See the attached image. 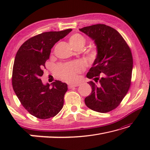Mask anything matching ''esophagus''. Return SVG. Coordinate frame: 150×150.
I'll return each mask as SVG.
<instances>
[{"instance_id": "34e87169", "label": "esophagus", "mask_w": 150, "mask_h": 150, "mask_svg": "<svg viewBox=\"0 0 150 150\" xmlns=\"http://www.w3.org/2000/svg\"><path fill=\"white\" fill-rule=\"evenodd\" d=\"M79 85V83H73V84H69L68 85V87L69 88H71L73 87H77V86Z\"/></svg>"}]
</instances>
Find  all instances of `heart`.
<instances>
[{
  "label": "heart",
  "instance_id": "b5f03b06",
  "mask_svg": "<svg viewBox=\"0 0 150 150\" xmlns=\"http://www.w3.org/2000/svg\"><path fill=\"white\" fill-rule=\"evenodd\" d=\"M69 42L73 48L77 47H83L85 44V39L82 35L78 33L73 34L69 38ZM96 54V50L91 52V56L93 57ZM82 69V65L79 62H73L69 63L60 64L56 67L55 73L57 77L67 82H71L77 77V74Z\"/></svg>",
  "mask_w": 150,
  "mask_h": 150
}]
</instances>
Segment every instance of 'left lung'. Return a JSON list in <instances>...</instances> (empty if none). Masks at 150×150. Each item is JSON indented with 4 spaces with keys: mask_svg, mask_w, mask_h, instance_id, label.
Instances as JSON below:
<instances>
[{
    "mask_svg": "<svg viewBox=\"0 0 150 150\" xmlns=\"http://www.w3.org/2000/svg\"><path fill=\"white\" fill-rule=\"evenodd\" d=\"M94 40L97 55L87 74L92 92L85 98L94 111L105 113L115 109L128 93L131 84L133 58L130 47L117 30L98 24L79 29Z\"/></svg>",
    "mask_w": 150,
    "mask_h": 150,
    "instance_id": "8db88e82",
    "label": "left lung"
}]
</instances>
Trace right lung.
<instances>
[{"label": "right lung", "mask_w": 150, "mask_h": 150, "mask_svg": "<svg viewBox=\"0 0 150 150\" xmlns=\"http://www.w3.org/2000/svg\"><path fill=\"white\" fill-rule=\"evenodd\" d=\"M47 32L26 40L16 53L12 70V87L24 108L35 117L47 119L62 110L67 85L60 81L44 85L40 77L55 43L71 31Z\"/></svg>", "instance_id": "add662e5"}]
</instances>
